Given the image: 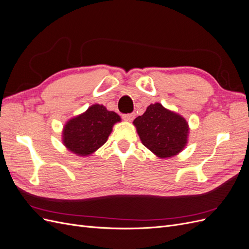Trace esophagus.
Listing matches in <instances>:
<instances>
[{
  "label": "esophagus",
  "mask_w": 249,
  "mask_h": 249,
  "mask_svg": "<svg viewBox=\"0 0 249 249\" xmlns=\"http://www.w3.org/2000/svg\"><path fill=\"white\" fill-rule=\"evenodd\" d=\"M123 118H124V120H125V122L131 123L132 120L135 118V113H130V114H124Z\"/></svg>",
  "instance_id": "esophagus-1"
}]
</instances>
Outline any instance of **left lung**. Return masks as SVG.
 I'll list each match as a JSON object with an SVG mask.
<instances>
[{
  "label": "left lung",
  "instance_id": "obj_1",
  "mask_svg": "<svg viewBox=\"0 0 249 249\" xmlns=\"http://www.w3.org/2000/svg\"><path fill=\"white\" fill-rule=\"evenodd\" d=\"M133 124L142 144L161 159L178 155L188 143L190 129L187 120L160 103L150 104Z\"/></svg>",
  "mask_w": 249,
  "mask_h": 249
}]
</instances>
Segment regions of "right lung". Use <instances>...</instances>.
Wrapping results in <instances>:
<instances>
[{"label":"right lung","mask_w":249,"mask_h":249,"mask_svg":"<svg viewBox=\"0 0 249 249\" xmlns=\"http://www.w3.org/2000/svg\"><path fill=\"white\" fill-rule=\"evenodd\" d=\"M120 120L122 118L114 111L107 110L104 105L94 104L65 123L63 145L80 157L92 155L106 143L113 125Z\"/></svg>","instance_id":"obj_1"}]
</instances>
